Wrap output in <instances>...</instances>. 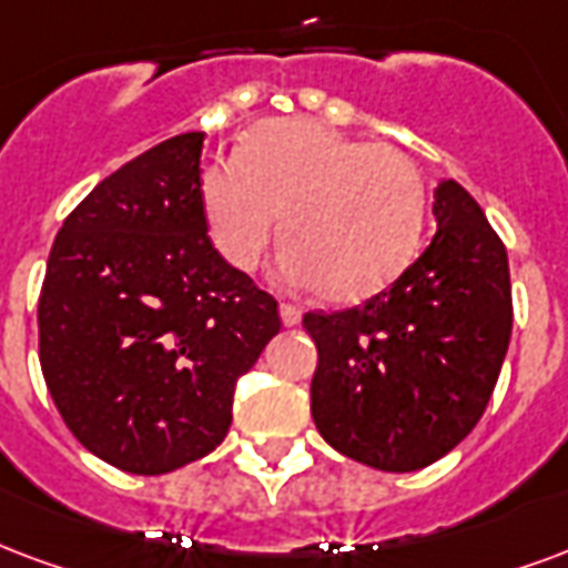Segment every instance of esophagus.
Returning <instances> with one entry per match:
<instances>
[{"label":"esophagus","mask_w":568,"mask_h":568,"mask_svg":"<svg viewBox=\"0 0 568 568\" xmlns=\"http://www.w3.org/2000/svg\"><path fill=\"white\" fill-rule=\"evenodd\" d=\"M280 318H283L285 327H295L301 325V310L292 304H280Z\"/></svg>","instance_id":"obj_1"}]
</instances>
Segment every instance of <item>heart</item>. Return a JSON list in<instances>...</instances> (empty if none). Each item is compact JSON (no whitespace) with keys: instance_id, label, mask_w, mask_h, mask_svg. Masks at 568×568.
Here are the masks:
<instances>
[{"instance_id":"b5f03b06","label":"heart","mask_w":568,"mask_h":568,"mask_svg":"<svg viewBox=\"0 0 568 568\" xmlns=\"http://www.w3.org/2000/svg\"><path fill=\"white\" fill-rule=\"evenodd\" d=\"M424 207L422 171L403 150L313 120L262 123L237 159L201 174L210 241L231 267L252 271L280 225L285 276L331 301L385 288L415 255Z\"/></svg>"}]
</instances>
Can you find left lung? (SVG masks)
<instances>
[{
  "mask_svg": "<svg viewBox=\"0 0 568 568\" xmlns=\"http://www.w3.org/2000/svg\"><path fill=\"white\" fill-rule=\"evenodd\" d=\"M436 234L406 271L337 313H306L310 409L339 455L382 473L436 464L476 427L511 337L508 255L457 180L434 189Z\"/></svg>",
  "mask_w": 568,
  "mask_h": 568,
  "instance_id": "left-lung-1",
  "label": "left lung"
}]
</instances>
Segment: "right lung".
Segmentation results:
<instances>
[{"label": "right lung", "mask_w": 568, "mask_h": 568, "mask_svg": "<svg viewBox=\"0 0 568 568\" xmlns=\"http://www.w3.org/2000/svg\"><path fill=\"white\" fill-rule=\"evenodd\" d=\"M204 132L104 178L62 222L38 301V358L78 443L134 476L210 455L234 385L280 334L276 301L231 267L201 210Z\"/></svg>", "instance_id": "obj_1"}]
</instances>
